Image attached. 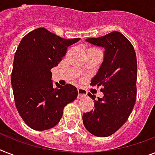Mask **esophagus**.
Segmentation results:
<instances>
[{"mask_svg": "<svg viewBox=\"0 0 155 155\" xmlns=\"http://www.w3.org/2000/svg\"><path fill=\"white\" fill-rule=\"evenodd\" d=\"M78 98L83 97L87 95V90L83 88H78Z\"/></svg>", "mask_w": 155, "mask_h": 155, "instance_id": "obj_1", "label": "esophagus"}]
</instances>
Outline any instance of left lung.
I'll return each mask as SVG.
<instances>
[{"label": "left lung", "instance_id": "8db88e82", "mask_svg": "<svg viewBox=\"0 0 155 155\" xmlns=\"http://www.w3.org/2000/svg\"><path fill=\"white\" fill-rule=\"evenodd\" d=\"M87 42L104 47V58L90 85L102 86V98L88 93L95 108L82 116L87 131L97 137L114 134L127 120L136 100L137 60L131 42L119 31L87 39Z\"/></svg>", "mask_w": 155, "mask_h": 155}]
</instances>
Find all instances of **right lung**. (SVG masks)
Listing matches in <instances>:
<instances>
[{
	"label": "right lung",
	"instance_id": "add662e5",
	"mask_svg": "<svg viewBox=\"0 0 155 155\" xmlns=\"http://www.w3.org/2000/svg\"><path fill=\"white\" fill-rule=\"evenodd\" d=\"M80 38L66 39L44 28L35 29L21 39L14 56L11 82L15 104L31 128L44 131L58 124L64 107L78 97L75 86L56 84L51 69L58 66L67 48Z\"/></svg>",
	"mask_w": 155,
	"mask_h": 155
}]
</instances>
